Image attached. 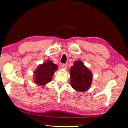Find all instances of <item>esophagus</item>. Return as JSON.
<instances>
[{"label":"esophagus","instance_id":"34e87169","mask_svg":"<svg viewBox=\"0 0 128 128\" xmlns=\"http://www.w3.org/2000/svg\"><path fill=\"white\" fill-rule=\"evenodd\" d=\"M61 68L64 69H67V64H64L61 65Z\"/></svg>","mask_w":128,"mask_h":128}]
</instances>
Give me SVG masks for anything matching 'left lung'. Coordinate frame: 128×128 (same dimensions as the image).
<instances>
[{
	"label": "left lung",
	"mask_w": 128,
	"mask_h": 128,
	"mask_svg": "<svg viewBox=\"0 0 128 128\" xmlns=\"http://www.w3.org/2000/svg\"><path fill=\"white\" fill-rule=\"evenodd\" d=\"M70 84L75 90L83 92L90 86L92 75L91 72L80 60L74 62L70 68Z\"/></svg>",
	"instance_id": "obj_1"
}]
</instances>
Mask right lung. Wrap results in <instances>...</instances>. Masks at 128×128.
I'll list each match as a JSON object with an SVG mask.
<instances>
[{"instance_id": "add662e5", "label": "right lung", "mask_w": 128, "mask_h": 128, "mask_svg": "<svg viewBox=\"0 0 128 128\" xmlns=\"http://www.w3.org/2000/svg\"><path fill=\"white\" fill-rule=\"evenodd\" d=\"M57 68L56 64L49 60L39 66L34 72V82L40 86L50 82Z\"/></svg>"}]
</instances>
